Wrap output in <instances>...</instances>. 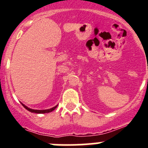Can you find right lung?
<instances>
[{
    "label": "right lung",
    "instance_id": "right-lung-1",
    "mask_svg": "<svg viewBox=\"0 0 148 148\" xmlns=\"http://www.w3.org/2000/svg\"><path fill=\"white\" fill-rule=\"evenodd\" d=\"M22 105L24 107V108H26V109L27 110L30 111V112H32V113H49V112H52L53 110H54L55 109H56V108H57V106H56V107H54V108H51V109H49V110H32V109H30V108H27V106H25L24 104H22Z\"/></svg>",
    "mask_w": 148,
    "mask_h": 148
}]
</instances>
